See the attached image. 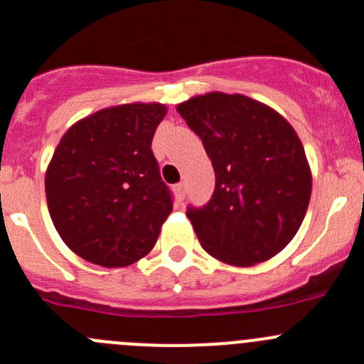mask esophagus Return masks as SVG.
I'll use <instances>...</instances> for the list:
<instances>
[{"label":"esophagus","mask_w":364,"mask_h":364,"mask_svg":"<svg viewBox=\"0 0 364 364\" xmlns=\"http://www.w3.org/2000/svg\"><path fill=\"white\" fill-rule=\"evenodd\" d=\"M174 192H176V196H178V201L181 203L183 199H185V192H186L185 183H179V185H176L174 186Z\"/></svg>","instance_id":"34e87169"}]
</instances>
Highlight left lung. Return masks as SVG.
Masks as SVG:
<instances>
[{
	"mask_svg": "<svg viewBox=\"0 0 364 364\" xmlns=\"http://www.w3.org/2000/svg\"><path fill=\"white\" fill-rule=\"evenodd\" d=\"M203 140L215 190L186 215L220 262L250 267L293 240L311 201L312 176L296 131L269 105L244 95H199L178 105Z\"/></svg>",
	"mask_w": 364,
	"mask_h": 364,
	"instance_id": "obj_1",
	"label": "left lung"
}]
</instances>
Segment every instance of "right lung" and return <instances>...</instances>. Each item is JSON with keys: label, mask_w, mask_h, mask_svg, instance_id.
Returning a JSON list of instances; mask_svg holds the SVG:
<instances>
[{"label": "right lung", "mask_w": 364, "mask_h": 364, "mask_svg": "<svg viewBox=\"0 0 364 364\" xmlns=\"http://www.w3.org/2000/svg\"><path fill=\"white\" fill-rule=\"evenodd\" d=\"M166 107L122 104L71 125L46 168L50 217L73 253L124 267L154 247L172 212L171 190L152 154Z\"/></svg>", "instance_id": "right-lung-1"}]
</instances>
